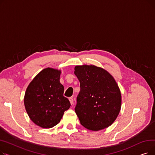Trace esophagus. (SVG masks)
Masks as SVG:
<instances>
[{"label": "esophagus", "instance_id": "34e87169", "mask_svg": "<svg viewBox=\"0 0 155 155\" xmlns=\"http://www.w3.org/2000/svg\"><path fill=\"white\" fill-rule=\"evenodd\" d=\"M69 101H70V104H71V105H73V98H69Z\"/></svg>", "mask_w": 155, "mask_h": 155}]
</instances>
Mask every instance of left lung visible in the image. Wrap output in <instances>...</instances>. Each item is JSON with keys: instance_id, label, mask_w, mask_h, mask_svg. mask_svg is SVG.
<instances>
[{"instance_id": "left-lung-1", "label": "left lung", "mask_w": 155, "mask_h": 155, "mask_svg": "<svg viewBox=\"0 0 155 155\" xmlns=\"http://www.w3.org/2000/svg\"><path fill=\"white\" fill-rule=\"evenodd\" d=\"M74 73L80 86L75 108L80 124L95 131L110 126L121 107V94L114 78L94 65L76 66Z\"/></svg>"}]
</instances>
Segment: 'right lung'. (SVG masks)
Listing matches in <instances>:
<instances>
[{
	"label": "right lung",
	"mask_w": 155,
	"mask_h": 155,
	"mask_svg": "<svg viewBox=\"0 0 155 155\" xmlns=\"http://www.w3.org/2000/svg\"><path fill=\"white\" fill-rule=\"evenodd\" d=\"M60 73V70L51 68L43 70L29 84L24 95V105L29 117L43 128H51L58 124L64 112L71 105L63 96Z\"/></svg>",
	"instance_id": "obj_1"
}]
</instances>
